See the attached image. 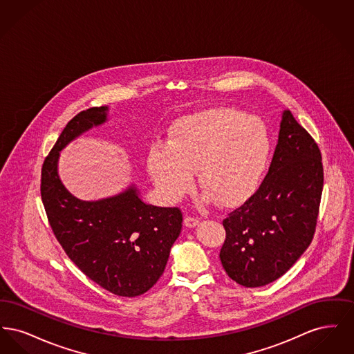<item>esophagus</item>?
Segmentation results:
<instances>
[{
	"mask_svg": "<svg viewBox=\"0 0 354 354\" xmlns=\"http://www.w3.org/2000/svg\"><path fill=\"white\" fill-rule=\"evenodd\" d=\"M185 227H188V228H194L199 224V219L194 218V216H185Z\"/></svg>",
	"mask_w": 354,
	"mask_h": 354,
	"instance_id": "1",
	"label": "esophagus"
}]
</instances>
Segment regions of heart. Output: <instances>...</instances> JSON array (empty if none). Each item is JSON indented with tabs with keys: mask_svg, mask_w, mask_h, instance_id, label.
I'll return each mask as SVG.
<instances>
[{
	"mask_svg": "<svg viewBox=\"0 0 354 354\" xmlns=\"http://www.w3.org/2000/svg\"><path fill=\"white\" fill-rule=\"evenodd\" d=\"M270 130L263 119L234 107H212L178 119L169 140H155L147 169L159 194L169 203L182 201L194 188V172L207 191L203 202L221 207L247 202L268 167Z\"/></svg>",
	"mask_w": 354,
	"mask_h": 354,
	"instance_id": "b5f03b06",
	"label": "heart"
}]
</instances>
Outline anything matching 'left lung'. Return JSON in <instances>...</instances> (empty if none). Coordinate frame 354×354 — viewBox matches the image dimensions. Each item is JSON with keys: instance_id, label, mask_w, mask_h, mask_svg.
Returning a JSON list of instances; mask_svg holds the SVG:
<instances>
[{"instance_id": "8db88e82", "label": "left lung", "mask_w": 354, "mask_h": 354, "mask_svg": "<svg viewBox=\"0 0 354 354\" xmlns=\"http://www.w3.org/2000/svg\"><path fill=\"white\" fill-rule=\"evenodd\" d=\"M322 185L317 143L284 110L267 176L223 220L220 261L234 281L247 288L267 286L300 259L316 230Z\"/></svg>"}]
</instances>
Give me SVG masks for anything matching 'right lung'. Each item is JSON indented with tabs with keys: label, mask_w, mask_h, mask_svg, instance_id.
Listing matches in <instances>:
<instances>
[{
	"label": "right lung",
	"mask_w": 354,
	"mask_h": 354,
	"mask_svg": "<svg viewBox=\"0 0 354 354\" xmlns=\"http://www.w3.org/2000/svg\"><path fill=\"white\" fill-rule=\"evenodd\" d=\"M107 111V106L91 107L68 122L44 162L41 196L51 230L70 260L106 290L135 297L162 276L183 216L176 207L146 204L135 185L100 201H81L66 189L58 175L59 152L106 123Z\"/></svg>",
	"instance_id": "add662e5"
}]
</instances>
